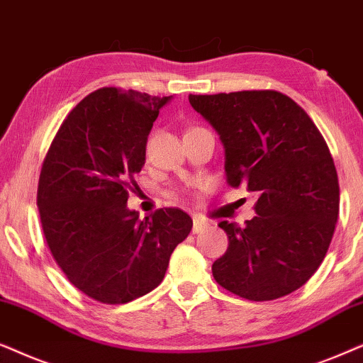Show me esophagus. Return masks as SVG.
I'll list each match as a JSON object with an SVG mask.
<instances>
[{
  "label": "esophagus",
  "mask_w": 363,
  "mask_h": 363,
  "mask_svg": "<svg viewBox=\"0 0 363 363\" xmlns=\"http://www.w3.org/2000/svg\"><path fill=\"white\" fill-rule=\"evenodd\" d=\"M207 227H209V224H207L204 219H199V217H196L194 224H192V232H194V234H199V232H204Z\"/></svg>",
  "instance_id": "34e87169"
}]
</instances>
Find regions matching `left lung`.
Here are the masks:
<instances>
[{"label":"left lung","instance_id":"left-lung-1","mask_svg":"<svg viewBox=\"0 0 363 363\" xmlns=\"http://www.w3.org/2000/svg\"><path fill=\"white\" fill-rule=\"evenodd\" d=\"M219 134L225 179L259 196L244 227L219 222L229 238L212 264L216 282L249 301H274L315 274L339 217V179L308 114L277 91L189 94Z\"/></svg>","mask_w":363,"mask_h":363}]
</instances>
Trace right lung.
<instances>
[{
    "mask_svg": "<svg viewBox=\"0 0 363 363\" xmlns=\"http://www.w3.org/2000/svg\"><path fill=\"white\" fill-rule=\"evenodd\" d=\"M171 98L94 91L62 121L43 162L38 209L48 247L72 286L98 302L125 303L154 291L192 229L181 209L143 220L128 209L147 136Z\"/></svg>",
    "mask_w": 363,
    "mask_h": 363,
    "instance_id": "add662e5",
    "label": "right lung"
}]
</instances>
